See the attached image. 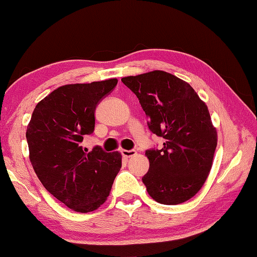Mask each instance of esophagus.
I'll list each match as a JSON object with an SVG mask.
<instances>
[{
  "instance_id": "1",
  "label": "esophagus",
  "mask_w": 257,
  "mask_h": 257,
  "mask_svg": "<svg viewBox=\"0 0 257 257\" xmlns=\"http://www.w3.org/2000/svg\"><path fill=\"white\" fill-rule=\"evenodd\" d=\"M121 154H122L123 158L128 159V158H132V156H134V155H136L137 152L135 150H129V151L128 150H122V151H121Z\"/></svg>"
}]
</instances>
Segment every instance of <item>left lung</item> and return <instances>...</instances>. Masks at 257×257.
<instances>
[{"label":"left lung","instance_id":"8db88e82","mask_svg":"<svg viewBox=\"0 0 257 257\" xmlns=\"http://www.w3.org/2000/svg\"><path fill=\"white\" fill-rule=\"evenodd\" d=\"M121 81L139 99L151 132L164 139L161 150L145 152L150 169L142 180L147 193L164 205L188 201L205 182L217 144L206 104L188 82L165 71Z\"/></svg>","mask_w":257,"mask_h":257}]
</instances>
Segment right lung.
<instances>
[{
  "instance_id": "right-lung-1",
  "label": "right lung",
  "mask_w": 257,
  "mask_h": 257,
  "mask_svg": "<svg viewBox=\"0 0 257 257\" xmlns=\"http://www.w3.org/2000/svg\"><path fill=\"white\" fill-rule=\"evenodd\" d=\"M116 79L64 85L37 104L27 127L29 159L45 189L69 208L87 213L106 201L121 168L119 152H92L81 142L95 127L98 103Z\"/></svg>"
}]
</instances>
